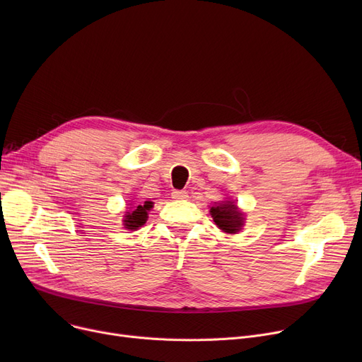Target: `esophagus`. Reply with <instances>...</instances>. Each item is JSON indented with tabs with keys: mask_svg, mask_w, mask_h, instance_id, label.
Masks as SVG:
<instances>
[{
	"mask_svg": "<svg viewBox=\"0 0 362 362\" xmlns=\"http://www.w3.org/2000/svg\"><path fill=\"white\" fill-rule=\"evenodd\" d=\"M171 198L173 199H186L187 198V192L186 191H173L171 192Z\"/></svg>",
	"mask_w": 362,
	"mask_h": 362,
	"instance_id": "esophagus-1",
	"label": "esophagus"
}]
</instances>
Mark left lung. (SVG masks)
Returning <instances> with one entry per match:
<instances>
[{
    "label": "left lung",
    "mask_w": 362,
    "mask_h": 362,
    "mask_svg": "<svg viewBox=\"0 0 362 362\" xmlns=\"http://www.w3.org/2000/svg\"><path fill=\"white\" fill-rule=\"evenodd\" d=\"M211 217L220 230L224 233H238L245 223L243 213H240L235 201H223L211 206Z\"/></svg>",
    "instance_id": "1"
}]
</instances>
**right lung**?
Here are the masks:
<instances>
[{
	"instance_id": "obj_1",
	"label": "right lung",
	"mask_w": 362,
	"mask_h": 362,
	"mask_svg": "<svg viewBox=\"0 0 362 362\" xmlns=\"http://www.w3.org/2000/svg\"><path fill=\"white\" fill-rule=\"evenodd\" d=\"M152 208L151 201H145L144 205L130 206V210L124 214L123 224L127 230H138L148 220V211Z\"/></svg>"
}]
</instances>
